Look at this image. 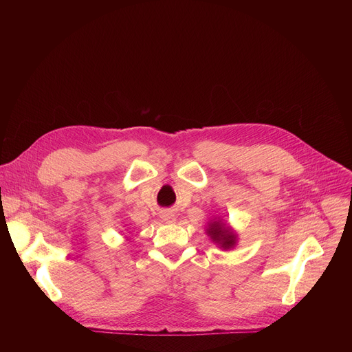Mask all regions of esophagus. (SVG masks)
Wrapping results in <instances>:
<instances>
[{"mask_svg": "<svg viewBox=\"0 0 352 352\" xmlns=\"http://www.w3.org/2000/svg\"><path fill=\"white\" fill-rule=\"evenodd\" d=\"M162 219H163V221H164V223H168V224H173V223H175V221H177L175 214H174L173 212H170V210H164V212H162Z\"/></svg>", "mask_w": 352, "mask_h": 352, "instance_id": "esophagus-1", "label": "esophagus"}]
</instances>
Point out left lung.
Masks as SVG:
<instances>
[{
	"mask_svg": "<svg viewBox=\"0 0 352 352\" xmlns=\"http://www.w3.org/2000/svg\"><path fill=\"white\" fill-rule=\"evenodd\" d=\"M210 239L223 249H231L236 245V234L220 220H213L206 228Z\"/></svg>",
	"mask_w": 352,
	"mask_h": 352,
	"instance_id": "left-lung-1",
	"label": "left lung"
}]
</instances>
